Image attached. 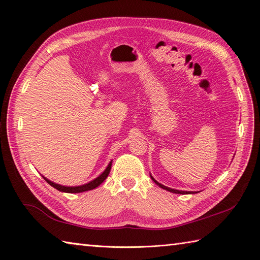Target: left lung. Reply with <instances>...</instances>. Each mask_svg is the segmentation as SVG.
Segmentation results:
<instances>
[{
    "instance_id": "8db88e82",
    "label": "left lung",
    "mask_w": 260,
    "mask_h": 260,
    "mask_svg": "<svg viewBox=\"0 0 260 260\" xmlns=\"http://www.w3.org/2000/svg\"><path fill=\"white\" fill-rule=\"evenodd\" d=\"M149 176H151V178H152V180L154 181V182L158 185L159 187H161V188H164V190H167V191H169V192H172V193H176V194H194V193H198V192H188V191H179V190H175V188H171V187H168V186H165V185H162L161 183H159V182H157V181L152 177V175L149 174Z\"/></svg>"
}]
</instances>
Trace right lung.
Returning a JSON list of instances; mask_svg holds the SVG:
<instances>
[{"label":"right lung","mask_w":260,"mask_h":260,"mask_svg":"<svg viewBox=\"0 0 260 260\" xmlns=\"http://www.w3.org/2000/svg\"><path fill=\"white\" fill-rule=\"evenodd\" d=\"M112 162L113 160H111V162L108 164V166L106 167V169L102 172V174L95 178L94 180L90 181V182L85 183V184H82V185H78V186H66V185H60V184H57L53 182V181L46 179L45 177H43V179L48 182L50 185H52L53 187L56 188V190L60 191V192H65V193H82V192H85V191H90V190H93V188L98 187L100 184H102L104 182V180L108 177L109 175V171H111V168H112Z\"/></svg>","instance_id":"obj_1"}]
</instances>
